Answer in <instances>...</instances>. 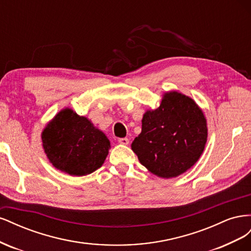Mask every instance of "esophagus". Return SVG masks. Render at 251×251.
I'll list each match as a JSON object with an SVG mask.
<instances>
[{
    "label": "esophagus",
    "instance_id": "34e87169",
    "mask_svg": "<svg viewBox=\"0 0 251 251\" xmlns=\"http://www.w3.org/2000/svg\"><path fill=\"white\" fill-rule=\"evenodd\" d=\"M118 142L120 144H124V146H126V144H128V139L127 138H118Z\"/></svg>",
    "mask_w": 251,
    "mask_h": 251
}]
</instances>
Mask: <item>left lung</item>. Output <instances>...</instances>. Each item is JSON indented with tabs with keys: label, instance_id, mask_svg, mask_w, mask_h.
Listing matches in <instances>:
<instances>
[{
	"label": "left lung",
	"instance_id": "left-lung-1",
	"mask_svg": "<svg viewBox=\"0 0 251 251\" xmlns=\"http://www.w3.org/2000/svg\"><path fill=\"white\" fill-rule=\"evenodd\" d=\"M206 140L203 112L192 98L174 91L164 94L156 110L144 114L132 150L151 173L172 178L198 161Z\"/></svg>",
	"mask_w": 251,
	"mask_h": 251
}]
</instances>
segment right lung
<instances>
[{
  "label": "right lung",
  "instance_id": "1",
  "mask_svg": "<svg viewBox=\"0 0 251 251\" xmlns=\"http://www.w3.org/2000/svg\"><path fill=\"white\" fill-rule=\"evenodd\" d=\"M50 162L72 176H85L102 165L110 141L91 121L71 109L60 111L42 133Z\"/></svg>",
  "mask_w": 251,
  "mask_h": 251
}]
</instances>
